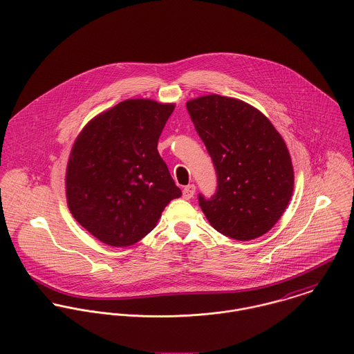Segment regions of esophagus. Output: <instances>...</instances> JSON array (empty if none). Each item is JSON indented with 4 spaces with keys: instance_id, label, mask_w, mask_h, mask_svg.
Instances as JSON below:
<instances>
[{
    "instance_id": "obj_1",
    "label": "esophagus",
    "mask_w": 354,
    "mask_h": 354,
    "mask_svg": "<svg viewBox=\"0 0 354 354\" xmlns=\"http://www.w3.org/2000/svg\"><path fill=\"white\" fill-rule=\"evenodd\" d=\"M195 192H196V187H195L194 184H191V185H187V187L183 189V196H184V199L189 201V199L194 198Z\"/></svg>"
}]
</instances>
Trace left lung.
Wrapping results in <instances>:
<instances>
[{"label": "left lung", "instance_id": "1", "mask_svg": "<svg viewBox=\"0 0 354 354\" xmlns=\"http://www.w3.org/2000/svg\"><path fill=\"white\" fill-rule=\"evenodd\" d=\"M187 109L218 177L211 199L199 195L209 225L240 241L266 234L285 212L295 188L285 140L247 102L211 94L187 102Z\"/></svg>", "mask_w": 354, "mask_h": 354}]
</instances>
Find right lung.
Listing matches in <instances>:
<instances>
[{
    "mask_svg": "<svg viewBox=\"0 0 354 354\" xmlns=\"http://www.w3.org/2000/svg\"><path fill=\"white\" fill-rule=\"evenodd\" d=\"M174 103L127 100L95 115L79 133L65 176L73 218L110 247H129L181 196L158 152Z\"/></svg>",
    "mask_w": 354,
    "mask_h": 354,
    "instance_id": "right-lung-1",
    "label": "right lung"
}]
</instances>
